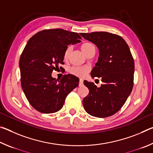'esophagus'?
Here are the masks:
<instances>
[{
    "mask_svg": "<svg viewBox=\"0 0 153 153\" xmlns=\"http://www.w3.org/2000/svg\"><path fill=\"white\" fill-rule=\"evenodd\" d=\"M83 84H84V80L82 79H79V86H82Z\"/></svg>",
    "mask_w": 153,
    "mask_h": 153,
    "instance_id": "obj_1",
    "label": "esophagus"
}]
</instances>
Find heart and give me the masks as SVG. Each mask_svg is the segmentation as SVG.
Returning <instances> with one entry per match:
<instances>
[{
    "instance_id": "heart-1",
    "label": "heart",
    "mask_w": 153,
    "mask_h": 153,
    "mask_svg": "<svg viewBox=\"0 0 153 153\" xmlns=\"http://www.w3.org/2000/svg\"><path fill=\"white\" fill-rule=\"evenodd\" d=\"M93 46H94L91 43H88V42L84 43L81 46V50L83 53L86 54L88 52V51L90 48L93 47ZM71 48L70 46H68L65 50V53H64L65 59H67L68 58L69 53H70L71 52ZM69 71H70L71 74L75 75V76H76L83 77L87 74L88 71V68L86 67H72L70 69V70H69Z\"/></svg>"
}]
</instances>
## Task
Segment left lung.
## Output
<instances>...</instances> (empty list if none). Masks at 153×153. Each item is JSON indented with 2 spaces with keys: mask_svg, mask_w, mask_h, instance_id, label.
<instances>
[{
  "mask_svg": "<svg viewBox=\"0 0 153 153\" xmlns=\"http://www.w3.org/2000/svg\"><path fill=\"white\" fill-rule=\"evenodd\" d=\"M83 38L97 46L99 57L90 75L100 77L98 88L85 80L89 94L83 100L86 112L97 117L114 115L123 107L134 86V61L122 37L106 32L80 33Z\"/></svg>",
  "mask_w": 153,
  "mask_h": 153,
  "instance_id": "8db88e82",
  "label": "left lung"
}]
</instances>
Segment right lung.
<instances>
[{
    "mask_svg": "<svg viewBox=\"0 0 153 153\" xmlns=\"http://www.w3.org/2000/svg\"><path fill=\"white\" fill-rule=\"evenodd\" d=\"M76 32L62 29L45 30L28 40L19 59L21 84L30 104L42 113H53L63 107L69 92L78 86L74 75L53 78L51 74L64 64L67 46L81 42Z\"/></svg>",
    "mask_w": 153,
    "mask_h": 153,
    "instance_id": "right-lung-1",
    "label": "right lung"
}]
</instances>
